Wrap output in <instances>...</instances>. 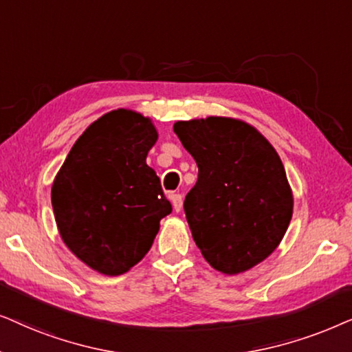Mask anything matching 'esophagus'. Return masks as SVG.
<instances>
[{"instance_id":"obj_1","label":"esophagus","mask_w":352,"mask_h":352,"mask_svg":"<svg viewBox=\"0 0 352 352\" xmlns=\"http://www.w3.org/2000/svg\"><path fill=\"white\" fill-rule=\"evenodd\" d=\"M170 198H172L173 210H175V212H180L182 206H184V198H182V195L180 193H175V195H172Z\"/></svg>"}]
</instances>
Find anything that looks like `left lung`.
Here are the masks:
<instances>
[{"label": "left lung", "instance_id": "8db88e82", "mask_svg": "<svg viewBox=\"0 0 352 352\" xmlns=\"http://www.w3.org/2000/svg\"><path fill=\"white\" fill-rule=\"evenodd\" d=\"M173 132L198 164L184 208L204 259L227 275L246 272L277 250L293 215L282 159L240 119L180 120Z\"/></svg>", "mask_w": 352, "mask_h": 352}]
</instances>
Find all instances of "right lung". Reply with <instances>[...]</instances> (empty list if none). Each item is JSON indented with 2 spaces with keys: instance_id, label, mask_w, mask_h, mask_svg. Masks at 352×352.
Wrapping results in <instances>:
<instances>
[{
  "instance_id": "1",
  "label": "right lung",
  "mask_w": 352,
  "mask_h": 352,
  "mask_svg": "<svg viewBox=\"0 0 352 352\" xmlns=\"http://www.w3.org/2000/svg\"><path fill=\"white\" fill-rule=\"evenodd\" d=\"M157 142L149 117L116 109L75 142L51 188L65 246L102 275H122L146 256L159 222L172 212L156 172L146 164Z\"/></svg>"
}]
</instances>
